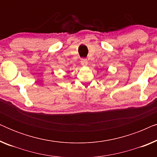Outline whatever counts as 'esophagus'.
I'll return each instance as SVG.
<instances>
[{
	"label": "esophagus",
	"mask_w": 157,
	"mask_h": 157,
	"mask_svg": "<svg viewBox=\"0 0 157 157\" xmlns=\"http://www.w3.org/2000/svg\"><path fill=\"white\" fill-rule=\"evenodd\" d=\"M81 65H82L83 66H86L87 64H88L87 59H81Z\"/></svg>",
	"instance_id": "esophagus-1"
}]
</instances>
